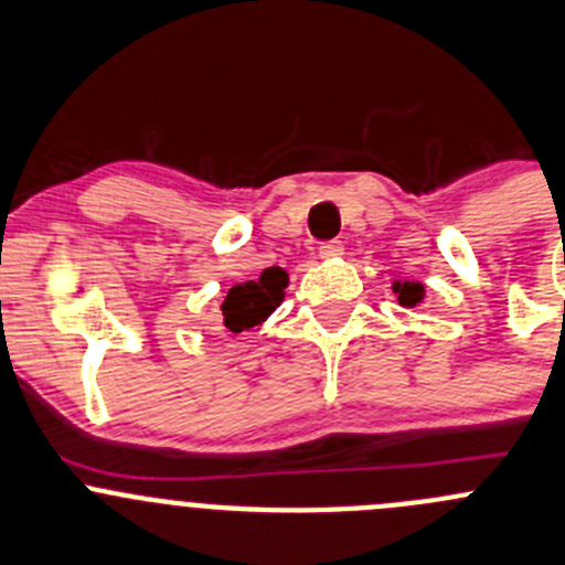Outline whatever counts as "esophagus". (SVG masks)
<instances>
[{"instance_id":"esophagus-1","label":"esophagus","mask_w":565,"mask_h":565,"mask_svg":"<svg viewBox=\"0 0 565 565\" xmlns=\"http://www.w3.org/2000/svg\"><path fill=\"white\" fill-rule=\"evenodd\" d=\"M318 253H321V258H327V260L340 258V255H343V242H338V238H332V242H323Z\"/></svg>"}]
</instances>
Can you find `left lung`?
I'll use <instances>...</instances> for the list:
<instances>
[{
  "mask_svg": "<svg viewBox=\"0 0 565 565\" xmlns=\"http://www.w3.org/2000/svg\"><path fill=\"white\" fill-rule=\"evenodd\" d=\"M393 290L398 294V301L404 307H415V305H420V301H423V285L420 282H409V280L395 282Z\"/></svg>",
  "mask_w": 565,
  "mask_h": 565,
  "instance_id": "obj_1",
  "label": "left lung"
}]
</instances>
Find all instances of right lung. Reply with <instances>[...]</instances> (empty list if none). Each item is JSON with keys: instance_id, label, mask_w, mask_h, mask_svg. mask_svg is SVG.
I'll use <instances>...</instances> for the list:
<instances>
[{"instance_id": "add662e5", "label": "right lung", "mask_w": 565, "mask_h": 565, "mask_svg": "<svg viewBox=\"0 0 565 565\" xmlns=\"http://www.w3.org/2000/svg\"><path fill=\"white\" fill-rule=\"evenodd\" d=\"M285 285H288V275H285L280 266L266 269L258 280L233 285L225 296V305H222L225 327L231 332H244V329L258 327L282 301Z\"/></svg>"}]
</instances>
